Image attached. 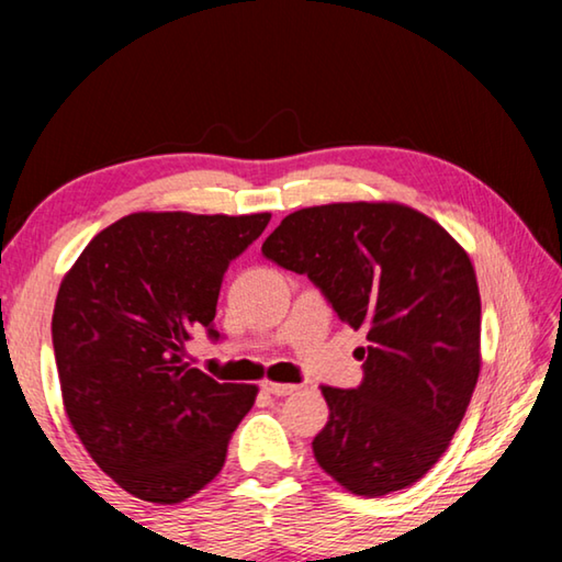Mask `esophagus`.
<instances>
[{"label":"esophagus","mask_w":562,"mask_h":562,"mask_svg":"<svg viewBox=\"0 0 562 562\" xmlns=\"http://www.w3.org/2000/svg\"><path fill=\"white\" fill-rule=\"evenodd\" d=\"M262 392H268L272 396H288L292 392H297V384H284V382H272V379H265L260 384Z\"/></svg>","instance_id":"esophagus-1"}]
</instances>
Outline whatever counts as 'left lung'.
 Wrapping results in <instances>:
<instances>
[{"label": "left lung", "instance_id": "obj_1", "mask_svg": "<svg viewBox=\"0 0 562 562\" xmlns=\"http://www.w3.org/2000/svg\"><path fill=\"white\" fill-rule=\"evenodd\" d=\"M262 255L307 274L341 322L367 329L364 382L322 384L312 451L355 496L412 486L449 449L481 372V294L469 252L404 203H329L290 213Z\"/></svg>", "mask_w": 562, "mask_h": 562}]
</instances>
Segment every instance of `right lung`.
<instances>
[{"instance_id": "add662e5", "label": "right lung", "mask_w": 562, "mask_h": 562, "mask_svg": "<svg viewBox=\"0 0 562 562\" xmlns=\"http://www.w3.org/2000/svg\"><path fill=\"white\" fill-rule=\"evenodd\" d=\"M270 213H131L64 274L52 339L64 412L99 469L131 496L173 506L221 473L258 396L183 364L211 327L223 274Z\"/></svg>"}]
</instances>
